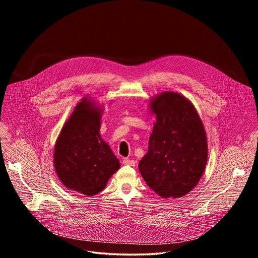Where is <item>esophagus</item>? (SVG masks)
I'll return each mask as SVG.
<instances>
[{
    "mask_svg": "<svg viewBox=\"0 0 258 258\" xmlns=\"http://www.w3.org/2000/svg\"><path fill=\"white\" fill-rule=\"evenodd\" d=\"M122 163L124 165H130V166H135L136 165V161L135 160H132L130 158H123L122 159Z\"/></svg>",
    "mask_w": 258,
    "mask_h": 258,
    "instance_id": "1",
    "label": "esophagus"
}]
</instances>
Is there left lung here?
<instances>
[{
    "instance_id": "left-lung-1",
    "label": "left lung",
    "mask_w": 258,
    "mask_h": 258,
    "mask_svg": "<svg viewBox=\"0 0 258 258\" xmlns=\"http://www.w3.org/2000/svg\"><path fill=\"white\" fill-rule=\"evenodd\" d=\"M149 108L156 120L139 170L160 197H182L197 186L206 167L208 146L203 122L192 102L176 92L150 98Z\"/></svg>"
}]
</instances>
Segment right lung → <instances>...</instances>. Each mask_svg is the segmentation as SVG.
<instances>
[{"label":"right lung","mask_w":258,"mask_h":258,"mask_svg":"<svg viewBox=\"0 0 258 258\" xmlns=\"http://www.w3.org/2000/svg\"><path fill=\"white\" fill-rule=\"evenodd\" d=\"M103 105L83 98L64 123L54 147V167L70 191L94 196L104 190L120 163L101 138Z\"/></svg>","instance_id":"right-lung-1"}]
</instances>
